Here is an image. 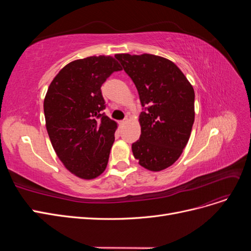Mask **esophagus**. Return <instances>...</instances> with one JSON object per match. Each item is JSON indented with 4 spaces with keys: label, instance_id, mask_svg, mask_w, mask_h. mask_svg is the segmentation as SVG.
<instances>
[{
    "label": "esophagus",
    "instance_id": "1",
    "mask_svg": "<svg viewBox=\"0 0 251 251\" xmlns=\"http://www.w3.org/2000/svg\"><path fill=\"white\" fill-rule=\"evenodd\" d=\"M126 121H127V119H126H126H124V120H121V121H120V125H121V126L126 125Z\"/></svg>",
    "mask_w": 251,
    "mask_h": 251
}]
</instances>
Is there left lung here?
Listing matches in <instances>:
<instances>
[{
	"label": "left lung",
	"mask_w": 251,
	"mask_h": 251,
	"mask_svg": "<svg viewBox=\"0 0 251 251\" xmlns=\"http://www.w3.org/2000/svg\"><path fill=\"white\" fill-rule=\"evenodd\" d=\"M137 88L142 112L140 138L132 144L144 169L162 171L178 160L195 120V92L171 60L153 54H116Z\"/></svg>",
	"instance_id": "1"
}]
</instances>
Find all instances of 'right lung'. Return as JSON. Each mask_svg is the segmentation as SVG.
<instances>
[{
    "label": "right lung",
    "instance_id": "obj_1",
    "mask_svg": "<svg viewBox=\"0 0 251 251\" xmlns=\"http://www.w3.org/2000/svg\"><path fill=\"white\" fill-rule=\"evenodd\" d=\"M120 65L112 56H90L65 66L44 100L46 127L59 160L75 176L94 179L107 168L117 124L102 111L101 86Z\"/></svg>",
    "mask_w": 251,
    "mask_h": 251
}]
</instances>
